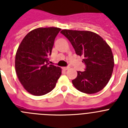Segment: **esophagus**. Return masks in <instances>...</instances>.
<instances>
[{
    "label": "esophagus",
    "instance_id": "1",
    "mask_svg": "<svg viewBox=\"0 0 128 128\" xmlns=\"http://www.w3.org/2000/svg\"><path fill=\"white\" fill-rule=\"evenodd\" d=\"M69 66H65V67H63V69L64 70H68V68H69Z\"/></svg>",
    "mask_w": 128,
    "mask_h": 128
}]
</instances>
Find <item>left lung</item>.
I'll use <instances>...</instances> for the list:
<instances>
[{
    "instance_id": "left-lung-1",
    "label": "left lung",
    "mask_w": 128,
    "mask_h": 128,
    "mask_svg": "<svg viewBox=\"0 0 128 128\" xmlns=\"http://www.w3.org/2000/svg\"><path fill=\"white\" fill-rule=\"evenodd\" d=\"M77 55L83 58L85 70L78 71L72 81L76 88L85 94L97 93L106 86L112 74L114 60L111 48L101 37L88 30L63 29Z\"/></svg>"
}]
</instances>
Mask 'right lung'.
I'll return each instance as SVG.
<instances>
[{"instance_id":"1","label":"right lung","mask_w":128,"mask_h":128,"mask_svg":"<svg viewBox=\"0 0 128 128\" xmlns=\"http://www.w3.org/2000/svg\"><path fill=\"white\" fill-rule=\"evenodd\" d=\"M61 29L40 28L31 30L20 43L15 56V70L24 88L40 96L54 89L62 74L59 66L49 65L54 40Z\"/></svg>"}]
</instances>
